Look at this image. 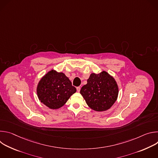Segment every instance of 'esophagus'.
Listing matches in <instances>:
<instances>
[{
	"label": "esophagus",
	"mask_w": 158,
	"mask_h": 158,
	"mask_svg": "<svg viewBox=\"0 0 158 158\" xmlns=\"http://www.w3.org/2000/svg\"><path fill=\"white\" fill-rule=\"evenodd\" d=\"M80 91H81V87H77V91L78 93H79Z\"/></svg>",
	"instance_id": "esophagus-1"
}]
</instances>
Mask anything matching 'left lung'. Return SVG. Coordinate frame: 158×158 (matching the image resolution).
I'll return each mask as SVG.
<instances>
[{
    "label": "left lung",
    "mask_w": 158,
    "mask_h": 158,
    "mask_svg": "<svg viewBox=\"0 0 158 158\" xmlns=\"http://www.w3.org/2000/svg\"><path fill=\"white\" fill-rule=\"evenodd\" d=\"M80 93L87 106L98 112L109 109L116 101L119 88L115 79L106 71L92 73Z\"/></svg>",
    "instance_id": "obj_1"
}]
</instances>
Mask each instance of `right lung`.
Segmentation results:
<instances>
[{"mask_svg": "<svg viewBox=\"0 0 158 158\" xmlns=\"http://www.w3.org/2000/svg\"><path fill=\"white\" fill-rule=\"evenodd\" d=\"M36 92L42 104L49 109H57L76 92V89L64 73L52 69L40 79Z\"/></svg>", "mask_w": 158, "mask_h": 158, "instance_id": "1", "label": "right lung"}]
</instances>
